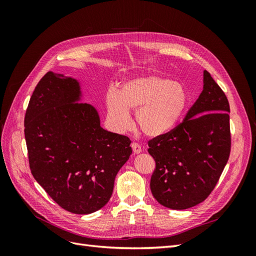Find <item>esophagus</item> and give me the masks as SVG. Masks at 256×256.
I'll use <instances>...</instances> for the list:
<instances>
[{
  "label": "esophagus",
  "instance_id": "esophagus-1",
  "mask_svg": "<svg viewBox=\"0 0 256 256\" xmlns=\"http://www.w3.org/2000/svg\"><path fill=\"white\" fill-rule=\"evenodd\" d=\"M131 148H132L134 154H140L142 152V146L138 144V143H136V142L131 143Z\"/></svg>",
  "mask_w": 256,
  "mask_h": 256
}]
</instances>
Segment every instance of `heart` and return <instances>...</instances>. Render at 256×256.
<instances>
[{
  "label": "heart",
  "instance_id": "obj_1",
  "mask_svg": "<svg viewBox=\"0 0 256 256\" xmlns=\"http://www.w3.org/2000/svg\"><path fill=\"white\" fill-rule=\"evenodd\" d=\"M188 102L184 85L160 76L127 80L116 90H106V120L115 131L131 124L129 110H136V122L146 136L156 138L170 132L180 120Z\"/></svg>",
  "mask_w": 256,
  "mask_h": 256
}]
</instances>
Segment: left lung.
Segmentation results:
<instances>
[{"label":"left lung","instance_id":"8db88e82","mask_svg":"<svg viewBox=\"0 0 256 256\" xmlns=\"http://www.w3.org/2000/svg\"><path fill=\"white\" fill-rule=\"evenodd\" d=\"M228 112V97L204 70L203 92L184 120L148 141V152L156 162L150 190L161 205L187 209L212 192L230 158Z\"/></svg>","mask_w":256,"mask_h":256}]
</instances>
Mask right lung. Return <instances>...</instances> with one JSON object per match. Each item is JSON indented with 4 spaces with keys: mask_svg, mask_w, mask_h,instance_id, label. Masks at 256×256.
Masks as SVG:
<instances>
[{
    "mask_svg": "<svg viewBox=\"0 0 256 256\" xmlns=\"http://www.w3.org/2000/svg\"><path fill=\"white\" fill-rule=\"evenodd\" d=\"M79 99L78 81L48 72L30 99L24 136L36 182L65 210L88 214L109 202L132 150L128 136L104 130L95 108Z\"/></svg>",
    "mask_w": 256,
    "mask_h": 256,
    "instance_id": "obj_1",
    "label": "right lung"
}]
</instances>
